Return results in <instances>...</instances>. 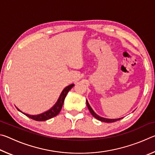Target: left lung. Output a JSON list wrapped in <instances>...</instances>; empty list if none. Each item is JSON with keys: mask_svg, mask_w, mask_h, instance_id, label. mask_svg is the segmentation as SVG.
Masks as SVG:
<instances>
[{"mask_svg": "<svg viewBox=\"0 0 155 155\" xmlns=\"http://www.w3.org/2000/svg\"><path fill=\"white\" fill-rule=\"evenodd\" d=\"M87 107H88V109L90 110V111L91 113V114L93 115V116L95 117V118H96L97 120H100V121L101 122H107V123H110V122H116V121H118V120H121L122 117H120V118H117V119H108V118H104V117H101L99 116V115H97L95 112H94L93 111V109H91V107H90V104H89L88 101H87Z\"/></svg>", "mask_w": 155, "mask_h": 155, "instance_id": "1", "label": "left lung"}]
</instances>
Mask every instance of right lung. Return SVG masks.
<instances>
[{
    "label": "right lung",
    "instance_id": "1",
    "mask_svg": "<svg viewBox=\"0 0 155 155\" xmlns=\"http://www.w3.org/2000/svg\"><path fill=\"white\" fill-rule=\"evenodd\" d=\"M74 85V84H71V85H68V87H65L64 90L62 91L61 95H60L58 101H57L55 104H54V105L52 107L51 109H49L48 111L42 113V114H41L34 115H28V114H25V113L22 112L19 109L17 108V107L16 108L18 111L22 112L23 114L27 115V116L30 117V118H31V119L36 120V121H45V120L51 119V118H52V117L56 116V115H57L59 114V112H60V111H61V109L62 108L63 104H64L65 96H66L67 94L68 93V91L71 90Z\"/></svg>",
    "mask_w": 155,
    "mask_h": 155
}]
</instances>
